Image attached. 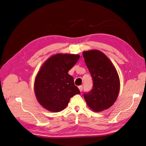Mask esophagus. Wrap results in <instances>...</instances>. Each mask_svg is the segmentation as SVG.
<instances>
[{
    "label": "esophagus",
    "instance_id": "1",
    "mask_svg": "<svg viewBox=\"0 0 146 146\" xmlns=\"http://www.w3.org/2000/svg\"><path fill=\"white\" fill-rule=\"evenodd\" d=\"M78 89H79V90H80V92H82V90H83V86H78Z\"/></svg>",
    "mask_w": 146,
    "mask_h": 146
}]
</instances>
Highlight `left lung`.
<instances>
[{"label":"left lung","mask_w":146,"mask_h":146,"mask_svg":"<svg viewBox=\"0 0 146 146\" xmlns=\"http://www.w3.org/2000/svg\"><path fill=\"white\" fill-rule=\"evenodd\" d=\"M86 65L91 75L93 87L84 94L87 105L100 112L111 107L116 100L120 88L117 70L111 61L98 50L83 52Z\"/></svg>","instance_id":"obj_1"}]
</instances>
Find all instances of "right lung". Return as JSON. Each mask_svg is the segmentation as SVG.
I'll use <instances>...</instances> for the list:
<instances>
[{"label":"right lung","mask_w":146,"mask_h":146,"mask_svg":"<svg viewBox=\"0 0 146 146\" xmlns=\"http://www.w3.org/2000/svg\"><path fill=\"white\" fill-rule=\"evenodd\" d=\"M79 55L58 54L48 58L35 80V94L38 102L52 112H59L68 105L70 99L80 94L68 71L76 64Z\"/></svg>","instance_id":"add662e5"}]
</instances>
